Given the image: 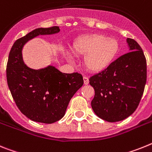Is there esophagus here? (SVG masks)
<instances>
[{
	"label": "esophagus",
	"instance_id": "esophagus-1",
	"mask_svg": "<svg viewBox=\"0 0 152 152\" xmlns=\"http://www.w3.org/2000/svg\"><path fill=\"white\" fill-rule=\"evenodd\" d=\"M83 80H84V84H85V85H88V84H89V78L87 77V76H84Z\"/></svg>",
	"mask_w": 152,
	"mask_h": 152
}]
</instances>
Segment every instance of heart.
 I'll return each instance as SVG.
<instances>
[{
  "label": "heart",
  "instance_id": "heart-1",
  "mask_svg": "<svg viewBox=\"0 0 152 152\" xmlns=\"http://www.w3.org/2000/svg\"><path fill=\"white\" fill-rule=\"evenodd\" d=\"M72 50L76 56H85L84 66L87 70L99 72L114 61L119 51V43L104 34H89L76 39ZM66 55L70 58L68 53Z\"/></svg>",
  "mask_w": 152,
  "mask_h": 152
}]
</instances>
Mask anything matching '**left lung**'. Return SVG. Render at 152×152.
<instances>
[{
    "instance_id": "1",
    "label": "left lung",
    "mask_w": 152,
    "mask_h": 152,
    "mask_svg": "<svg viewBox=\"0 0 152 152\" xmlns=\"http://www.w3.org/2000/svg\"><path fill=\"white\" fill-rule=\"evenodd\" d=\"M127 43L130 52L89 78L95 90L92 109L96 115L109 122L122 121L136 110L147 80V63L142 49L131 38Z\"/></svg>"
}]
</instances>
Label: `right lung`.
Returning <instances> with one entry per match:
<instances>
[{
	"instance_id": "right-lung-1",
	"label": "right lung",
	"mask_w": 152,
	"mask_h": 152,
	"mask_svg": "<svg viewBox=\"0 0 152 152\" xmlns=\"http://www.w3.org/2000/svg\"><path fill=\"white\" fill-rule=\"evenodd\" d=\"M57 26L37 28L14 42L7 63V81L16 105L34 122L51 124L63 117L73 95L83 85L78 72L63 73L53 66L35 70L23 63V45L38 35L56 34Z\"/></svg>"
}]
</instances>
